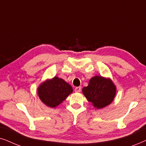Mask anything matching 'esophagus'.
<instances>
[{
  "mask_svg": "<svg viewBox=\"0 0 146 146\" xmlns=\"http://www.w3.org/2000/svg\"><path fill=\"white\" fill-rule=\"evenodd\" d=\"M81 91V87H75V92H80Z\"/></svg>",
  "mask_w": 146,
  "mask_h": 146,
  "instance_id": "34e87169",
  "label": "esophagus"
}]
</instances>
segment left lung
<instances>
[{
  "label": "left lung",
  "instance_id": "8db88e82",
  "mask_svg": "<svg viewBox=\"0 0 146 146\" xmlns=\"http://www.w3.org/2000/svg\"><path fill=\"white\" fill-rule=\"evenodd\" d=\"M115 86L110 79L101 76L91 78L87 87L83 88V93L89 102L98 109L110 105L115 98Z\"/></svg>",
  "mask_w": 146,
  "mask_h": 146
}]
</instances>
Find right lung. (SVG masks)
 Masks as SVG:
<instances>
[{"instance_id":"right-lung-1","label":"right lung","mask_w":146,"mask_h":146,"mask_svg":"<svg viewBox=\"0 0 146 146\" xmlns=\"http://www.w3.org/2000/svg\"><path fill=\"white\" fill-rule=\"evenodd\" d=\"M72 91L73 88L71 85L63 79L55 77L40 85L38 94L44 104L50 108H55L63 102Z\"/></svg>"}]
</instances>
